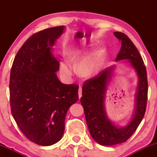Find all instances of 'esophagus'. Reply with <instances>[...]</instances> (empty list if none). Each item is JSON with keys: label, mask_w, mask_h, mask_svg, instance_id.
<instances>
[{"label": "esophagus", "mask_w": 157, "mask_h": 157, "mask_svg": "<svg viewBox=\"0 0 157 157\" xmlns=\"http://www.w3.org/2000/svg\"><path fill=\"white\" fill-rule=\"evenodd\" d=\"M78 94H79V99H80V97H82V88L79 87V91H78Z\"/></svg>", "instance_id": "esophagus-1"}]
</instances>
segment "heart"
Instances as JSON below:
<instances>
[{"label": "heart", "instance_id": "heart-1", "mask_svg": "<svg viewBox=\"0 0 157 157\" xmlns=\"http://www.w3.org/2000/svg\"><path fill=\"white\" fill-rule=\"evenodd\" d=\"M60 68L61 70L65 73L70 72L69 66L66 63H62L60 64ZM97 69H98V62L96 59L93 57L84 59L78 65L79 73L85 77L94 75L97 71Z\"/></svg>", "mask_w": 157, "mask_h": 157}]
</instances>
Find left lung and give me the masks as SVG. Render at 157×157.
I'll use <instances>...</instances> for the list:
<instances>
[{"label": "left lung", "mask_w": 157, "mask_h": 157, "mask_svg": "<svg viewBox=\"0 0 157 157\" xmlns=\"http://www.w3.org/2000/svg\"><path fill=\"white\" fill-rule=\"evenodd\" d=\"M113 35L122 43L116 61L128 60L138 75L136 109L132 120L125 127H117L108 118L105 110V97L108 82L112 75L113 66L105 68L96 77L85 81L80 102L91 136L102 145H113L127 141L144 117L147 100L146 68L137 48L124 33L115 32Z\"/></svg>", "instance_id": "8db88e82"}]
</instances>
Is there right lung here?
<instances>
[{"label":"right lung","instance_id":"1","mask_svg":"<svg viewBox=\"0 0 157 157\" xmlns=\"http://www.w3.org/2000/svg\"><path fill=\"white\" fill-rule=\"evenodd\" d=\"M64 26L32 35L20 48L10 73L12 116L30 141L43 146L62 138L68 109L78 100V85L63 84L57 78L59 62L52 46Z\"/></svg>","mask_w":157,"mask_h":157}]
</instances>
